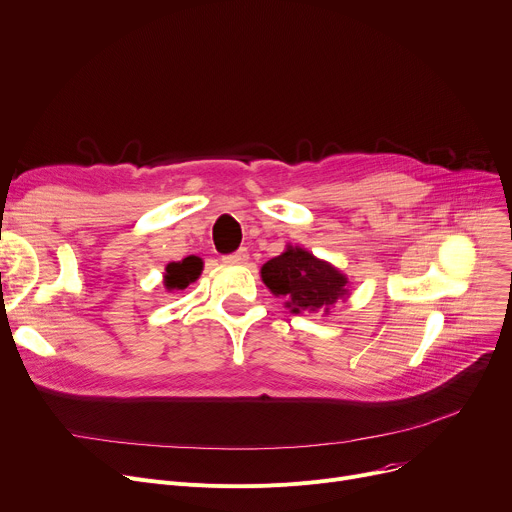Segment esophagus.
Listing matches in <instances>:
<instances>
[{
  "label": "esophagus",
  "instance_id": "esophagus-1",
  "mask_svg": "<svg viewBox=\"0 0 512 512\" xmlns=\"http://www.w3.org/2000/svg\"><path fill=\"white\" fill-rule=\"evenodd\" d=\"M224 261H226V263H247V261H249V253H247V249H238L236 253L226 255Z\"/></svg>",
  "mask_w": 512,
  "mask_h": 512
}]
</instances>
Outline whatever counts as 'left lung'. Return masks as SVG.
Wrapping results in <instances>:
<instances>
[{
	"label": "left lung",
	"mask_w": 512,
	"mask_h": 512,
	"mask_svg": "<svg viewBox=\"0 0 512 512\" xmlns=\"http://www.w3.org/2000/svg\"><path fill=\"white\" fill-rule=\"evenodd\" d=\"M261 280L276 297H286L284 303L292 313H330V307L348 294V278L328 261L317 259L301 247H286V251L261 267Z\"/></svg>",
	"instance_id": "obj_1"
}]
</instances>
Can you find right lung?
<instances>
[{
    "mask_svg": "<svg viewBox=\"0 0 512 512\" xmlns=\"http://www.w3.org/2000/svg\"><path fill=\"white\" fill-rule=\"evenodd\" d=\"M203 270V261L195 255L184 257L182 261H172L166 267L164 274V286L172 290H184L188 284H193Z\"/></svg>",
    "mask_w": 512,
    "mask_h": 512,
    "instance_id": "1",
    "label": "right lung"
}]
</instances>
